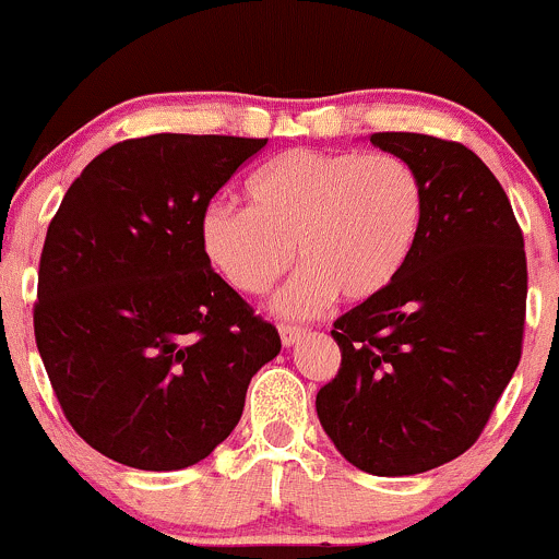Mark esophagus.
<instances>
[{"instance_id":"1","label":"esophagus","mask_w":559,"mask_h":559,"mask_svg":"<svg viewBox=\"0 0 559 559\" xmlns=\"http://www.w3.org/2000/svg\"><path fill=\"white\" fill-rule=\"evenodd\" d=\"M301 336H304V328H298V325H280L282 347H293V344H296Z\"/></svg>"}]
</instances>
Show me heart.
I'll list each match as a JSON object with an SVG mask.
<instances>
[{
    "mask_svg": "<svg viewBox=\"0 0 559 559\" xmlns=\"http://www.w3.org/2000/svg\"><path fill=\"white\" fill-rule=\"evenodd\" d=\"M245 191L247 210L212 204L201 215V250L234 290L261 296L296 247L304 269L272 301L282 318H312L336 296L377 298L423 231V180L393 153L287 151L252 171Z\"/></svg>",
    "mask_w": 559,
    "mask_h": 559,
    "instance_id": "heart-1",
    "label": "heart"
}]
</instances>
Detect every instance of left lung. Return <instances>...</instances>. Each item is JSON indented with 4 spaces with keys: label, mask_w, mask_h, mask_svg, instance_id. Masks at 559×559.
I'll use <instances>...</instances> for the list:
<instances>
[{
    "label": "left lung",
    "mask_w": 559,
    "mask_h": 559,
    "mask_svg": "<svg viewBox=\"0 0 559 559\" xmlns=\"http://www.w3.org/2000/svg\"><path fill=\"white\" fill-rule=\"evenodd\" d=\"M371 145L423 180V231L399 280L333 322L342 368L314 406L355 468L412 476L479 439L520 366L525 241L509 195L465 145L408 131Z\"/></svg>",
    "instance_id": "left-lung-1"
}]
</instances>
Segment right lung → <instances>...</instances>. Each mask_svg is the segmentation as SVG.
<instances>
[{"label": "right lung", "instance_id": "right-lung-1", "mask_svg": "<svg viewBox=\"0 0 559 559\" xmlns=\"http://www.w3.org/2000/svg\"><path fill=\"white\" fill-rule=\"evenodd\" d=\"M266 140L153 134L96 155L39 258L34 336L69 425L115 463L195 465L237 428L280 333L212 272L201 215Z\"/></svg>", "mask_w": 559, "mask_h": 559}]
</instances>
